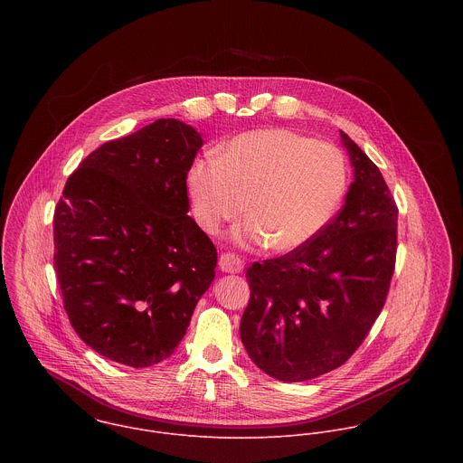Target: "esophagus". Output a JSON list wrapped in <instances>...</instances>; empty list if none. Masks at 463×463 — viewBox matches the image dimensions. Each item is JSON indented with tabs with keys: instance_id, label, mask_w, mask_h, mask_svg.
Wrapping results in <instances>:
<instances>
[{
	"instance_id": "1",
	"label": "esophagus",
	"mask_w": 463,
	"mask_h": 463,
	"mask_svg": "<svg viewBox=\"0 0 463 463\" xmlns=\"http://www.w3.org/2000/svg\"><path fill=\"white\" fill-rule=\"evenodd\" d=\"M219 267L222 272H241L244 269V260H241L235 253H222L219 257Z\"/></svg>"
}]
</instances>
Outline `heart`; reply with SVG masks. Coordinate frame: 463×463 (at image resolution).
<instances>
[{"label": "heart", "instance_id": "1", "mask_svg": "<svg viewBox=\"0 0 463 463\" xmlns=\"http://www.w3.org/2000/svg\"><path fill=\"white\" fill-rule=\"evenodd\" d=\"M347 184V162L335 144L285 128L241 133L187 173L193 215L204 232L215 233L246 210L244 239L278 253L316 241L340 210Z\"/></svg>", "mask_w": 463, "mask_h": 463}]
</instances>
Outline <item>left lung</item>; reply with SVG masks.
I'll return each instance as SVG.
<instances>
[{
    "label": "left lung",
    "mask_w": 463,
    "mask_h": 463,
    "mask_svg": "<svg viewBox=\"0 0 463 463\" xmlns=\"http://www.w3.org/2000/svg\"><path fill=\"white\" fill-rule=\"evenodd\" d=\"M354 182L310 244L246 270L241 338L259 369L305 382L345 364L378 319L396 267L397 206L374 162L345 135Z\"/></svg>",
    "instance_id": "obj_1"
}]
</instances>
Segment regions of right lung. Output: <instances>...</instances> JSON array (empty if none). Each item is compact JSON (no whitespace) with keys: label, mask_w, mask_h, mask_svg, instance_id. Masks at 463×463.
Segmentation results:
<instances>
[{"label":"right lung","mask_w":463,"mask_h":463,"mask_svg":"<svg viewBox=\"0 0 463 463\" xmlns=\"http://www.w3.org/2000/svg\"><path fill=\"white\" fill-rule=\"evenodd\" d=\"M193 127L156 119L92 151L53 217L55 270L71 326L130 367L173 354L215 276L217 251L187 215Z\"/></svg>","instance_id":"obj_1"}]
</instances>
